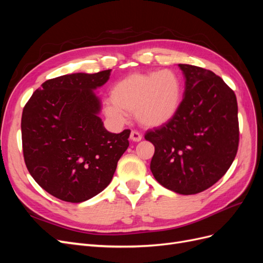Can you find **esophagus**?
<instances>
[{"label":"esophagus","instance_id":"obj_1","mask_svg":"<svg viewBox=\"0 0 263 263\" xmlns=\"http://www.w3.org/2000/svg\"><path fill=\"white\" fill-rule=\"evenodd\" d=\"M130 139L133 141H136L137 142V141H140L142 139V136H141V134L139 132L132 130V133H130Z\"/></svg>","mask_w":263,"mask_h":263}]
</instances>
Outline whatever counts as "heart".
<instances>
[{
	"instance_id": "heart-1",
	"label": "heart",
	"mask_w": 263,
	"mask_h": 263,
	"mask_svg": "<svg viewBox=\"0 0 263 263\" xmlns=\"http://www.w3.org/2000/svg\"><path fill=\"white\" fill-rule=\"evenodd\" d=\"M110 100L104 102V112L115 122H125L127 114L142 126L158 127L177 114L182 101V83L171 70L133 73L117 81L110 89Z\"/></svg>"
}]
</instances>
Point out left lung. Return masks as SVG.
Wrapping results in <instances>:
<instances>
[{"label": "left lung", "mask_w": 263, "mask_h": 263, "mask_svg": "<svg viewBox=\"0 0 263 263\" xmlns=\"http://www.w3.org/2000/svg\"><path fill=\"white\" fill-rule=\"evenodd\" d=\"M185 89L177 114L148 130L155 146L150 170L165 189L182 195L203 192L232 165L239 144L235 92L218 76L201 67L179 65Z\"/></svg>", "instance_id": "left-lung-1"}]
</instances>
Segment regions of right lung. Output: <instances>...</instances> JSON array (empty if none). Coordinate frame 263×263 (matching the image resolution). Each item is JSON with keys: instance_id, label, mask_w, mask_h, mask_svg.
Listing matches in <instances>:
<instances>
[{"instance_id": "1", "label": "right lung", "mask_w": 263, "mask_h": 263, "mask_svg": "<svg viewBox=\"0 0 263 263\" xmlns=\"http://www.w3.org/2000/svg\"><path fill=\"white\" fill-rule=\"evenodd\" d=\"M112 70L72 73L47 80L31 95L22 115L24 160L30 176L61 201L81 203L113 179L129 146L130 130L107 132L93 90Z\"/></svg>"}]
</instances>
